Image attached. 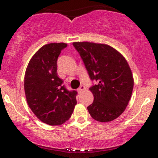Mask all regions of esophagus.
<instances>
[{
	"mask_svg": "<svg viewBox=\"0 0 158 158\" xmlns=\"http://www.w3.org/2000/svg\"><path fill=\"white\" fill-rule=\"evenodd\" d=\"M85 90V87L84 85H81V86L79 87V89H78V92H79V93H81V92H82L83 90Z\"/></svg>",
	"mask_w": 158,
	"mask_h": 158,
	"instance_id": "34e87169",
	"label": "esophagus"
}]
</instances>
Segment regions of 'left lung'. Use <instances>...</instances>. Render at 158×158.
Masks as SVG:
<instances>
[{"instance_id":"8db88e82","label":"left lung","mask_w":158,"mask_h":158,"mask_svg":"<svg viewBox=\"0 0 158 158\" xmlns=\"http://www.w3.org/2000/svg\"><path fill=\"white\" fill-rule=\"evenodd\" d=\"M92 81L89 88L94 102L89 114L99 122H110L120 116L131 99L134 79L129 65L122 54L105 44L73 42Z\"/></svg>"}]
</instances>
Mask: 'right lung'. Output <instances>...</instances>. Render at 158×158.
<instances>
[{
    "mask_svg": "<svg viewBox=\"0 0 158 158\" xmlns=\"http://www.w3.org/2000/svg\"><path fill=\"white\" fill-rule=\"evenodd\" d=\"M68 44L44 45L30 59L25 72L24 90L27 104L41 122L60 126L71 117L77 92L68 90L58 77L57 60Z\"/></svg>",
    "mask_w": 158,
    "mask_h": 158,
    "instance_id": "add662e5",
    "label": "right lung"
}]
</instances>
